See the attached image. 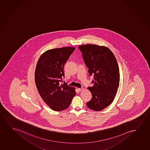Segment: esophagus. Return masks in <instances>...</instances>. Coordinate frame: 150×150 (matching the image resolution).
Listing matches in <instances>:
<instances>
[{
	"label": "esophagus",
	"mask_w": 150,
	"mask_h": 150,
	"mask_svg": "<svg viewBox=\"0 0 150 150\" xmlns=\"http://www.w3.org/2000/svg\"><path fill=\"white\" fill-rule=\"evenodd\" d=\"M82 90H83V88H78V91H82Z\"/></svg>",
	"instance_id": "esophagus-1"
}]
</instances>
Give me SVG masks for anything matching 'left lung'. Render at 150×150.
Listing matches in <instances>:
<instances>
[{
  "label": "left lung",
  "instance_id": "1",
  "mask_svg": "<svg viewBox=\"0 0 150 150\" xmlns=\"http://www.w3.org/2000/svg\"><path fill=\"white\" fill-rule=\"evenodd\" d=\"M78 48L90 76L93 75L94 79L93 86L88 88L93 97L86 105L93 110L101 111L112 102L119 88L120 72L117 59L105 46L86 44Z\"/></svg>",
  "mask_w": 150,
  "mask_h": 150
}]
</instances>
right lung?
<instances>
[{"label":"right lung","mask_w":150,"mask_h":150,"mask_svg":"<svg viewBox=\"0 0 150 150\" xmlns=\"http://www.w3.org/2000/svg\"><path fill=\"white\" fill-rule=\"evenodd\" d=\"M75 49L74 47H67L48 50L38 61L35 74V85L44 101L54 111L67 108L76 95L75 88L66 83H60L64 77V64Z\"/></svg>","instance_id":"obj_1"}]
</instances>
